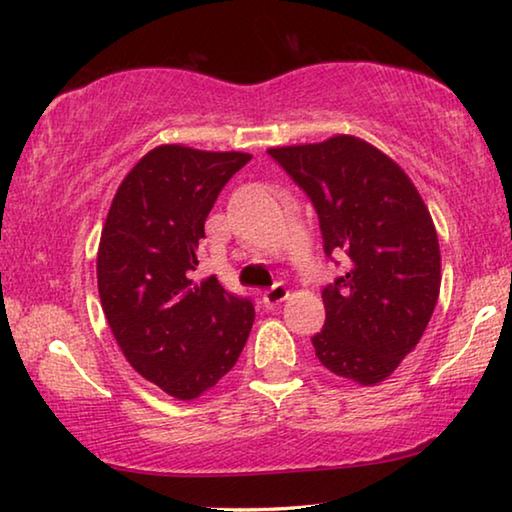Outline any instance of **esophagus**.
<instances>
[{"instance_id":"1","label":"esophagus","mask_w":512,"mask_h":512,"mask_svg":"<svg viewBox=\"0 0 512 512\" xmlns=\"http://www.w3.org/2000/svg\"><path fill=\"white\" fill-rule=\"evenodd\" d=\"M287 296H289V291L284 284H273L271 289L262 293V302L266 307H275V305H280L282 300H287Z\"/></svg>"}]
</instances>
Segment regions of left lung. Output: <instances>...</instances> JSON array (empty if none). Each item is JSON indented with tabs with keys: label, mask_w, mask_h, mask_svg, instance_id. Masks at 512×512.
I'll list each match as a JSON object with an SVG mask.
<instances>
[{
	"label": "left lung",
	"mask_w": 512,
	"mask_h": 512,
	"mask_svg": "<svg viewBox=\"0 0 512 512\" xmlns=\"http://www.w3.org/2000/svg\"><path fill=\"white\" fill-rule=\"evenodd\" d=\"M268 155L314 203L325 255L348 271L323 289L325 325L311 336L334 375L375 386L422 339L440 291V248L427 205L386 153L352 135Z\"/></svg>",
	"instance_id": "obj_1"
}]
</instances>
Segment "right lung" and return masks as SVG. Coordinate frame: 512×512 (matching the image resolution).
Here are the masks:
<instances>
[{
	"instance_id": "add662e5",
	"label": "right lung",
	"mask_w": 512,
	"mask_h": 512,
	"mask_svg": "<svg viewBox=\"0 0 512 512\" xmlns=\"http://www.w3.org/2000/svg\"><path fill=\"white\" fill-rule=\"evenodd\" d=\"M253 158L162 144L121 180L101 230L103 314L128 363L178 400H194L235 366L255 307L216 277L192 280L205 219Z\"/></svg>"
}]
</instances>
